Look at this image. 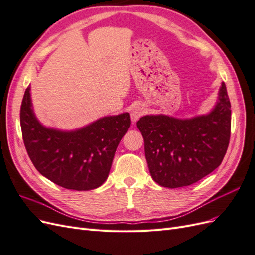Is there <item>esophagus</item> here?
I'll list each match as a JSON object with an SVG mask.
<instances>
[{
  "label": "esophagus",
  "mask_w": 255,
  "mask_h": 255,
  "mask_svg": "<svg viewBox=\"0 0 255 255\" xmlns=\"http://www.w3.org/2000/svg\"><path fill=\"white\" fill-rule=\"evenodd\" d=\"M143 113H144V107L142 105H136L133 109L132 113H130V117H132V120L134 122H136L143 115Z\"/></svg>",
  "instance_id": "obj_1"
}]
</instances>
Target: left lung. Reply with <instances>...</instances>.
Returning a JSON list of instances; mask_svg holds the SVG:
<instances>
[{"instance_id": "obj_1", "label": "left lung", "mask_w": 255, "mask_h": 255, "mask_svg": "<svg viewBox=\"0 0 255 255\" xmlns=\"http://www.w3.org/2000/svg\"><path fill=\"white\" fill-rule=\"evenodd\" d=\"M152 179L160 186H188L213 172L225 157L231 135V103L222 83L218 102L207 115L176 119L144 116L137 122Z\"/></svg>"}]
</instances>
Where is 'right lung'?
Masks as SVG:
<instances>
[{
  "mask_svg": "<svg viewBox=\"0 0 255 255\" xmlns=\"http://www.w3.org/2000/svg\"><path fill=\"white\" fill-rule=\"evenodd\" d=\"M30 87L20 110L23 141L35 168L66 189L98 188L109 176L116 149L130 126L128 113L99 119L72 132L44 128L35 117Z\"/></svg>",
  "mask_w": 255,
  "mask_h": 255,
  "instance_id": "add662e5",
  "label": "right lung"
}]
</instances>
